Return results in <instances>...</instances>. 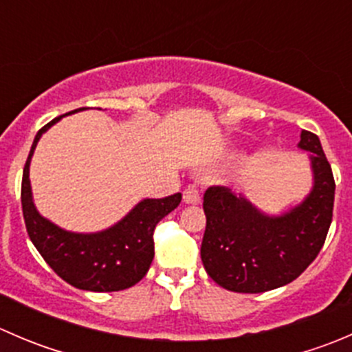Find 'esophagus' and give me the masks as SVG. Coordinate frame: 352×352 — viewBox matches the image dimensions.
<instances>
[{"mask_svg": "<svg viewBox=\"0 0 352 352\" xmlns=\"http://www.w3.org/2000/svg\"><path fill=\"white\" fill-rule=\"evenodd\" d=\"M182 197L186 204H199V202H201V194H199V190L194 189V187H189V189L184 190Z\"/></svg>", "mask_w": 352, "mask_h": 352, "instance_id": "1", "label": "esophagus"}]
</instances>
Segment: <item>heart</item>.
Returning <instances> with one entry per match:
<instances>
[{"mask_svg": "<svg viewBox=\"0 0 352 352\" xmlns=\"http://www.w3.org/2000/svg\"><path fill=\"white\" fill-rule=\"evenodd\" d=\"M233 158H239V155H235V156H233Z\"/></svg>", "mask_w": 352, "mask_h": 352, "instance_id": "obj_1", "label": "heart"}]
</instances>
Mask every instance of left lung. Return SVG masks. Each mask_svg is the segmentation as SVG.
<instances>
[{
    "mask_svg": "<svg viewBox=\"0 0 352 352\" xmlns=\"http://www.w3.org/2000/svg\"><path fill=\"white\" fill-rule=\"evenodd\" d=\"M298 148L310 158L314 186L286 212L267 214L228 187L206 190L201 258L216 285L235 293L276 289L294 281L320 252L332 223L336 182L317 134L301 131Z\"/></svg>",
    "mask_w": 352,
    "mask_h": 352,
    "instance_id": "8db88e82",
    "label": "left lung"
}]
</instances>
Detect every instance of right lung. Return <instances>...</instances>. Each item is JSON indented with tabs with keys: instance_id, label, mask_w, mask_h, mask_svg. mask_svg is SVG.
<instances>
[{
	"instance_id": "right-lung-1",
	"label": "right lung",
	"mask_w": 352,
	"mask_h": 352,
	"mask_svg": "<svg viewBox=\"0 0 352 352\" xmlns=\"http://www.w3.org/2000/svg\"><path fill=\"white\" fill-rule=\"evenodd\" d=\"M80 110H85V107L65 116ZM65 116L52 119L35 134L25 163L22 209L28 236L52 271L71 286L97 293L127 289L146 276L155 257V226L180 204L182 194L162 199H143L120 221L102 232L76 233L54 225L35 208L28 175L38 140Z\"/></svg>"
}]
</instances>
